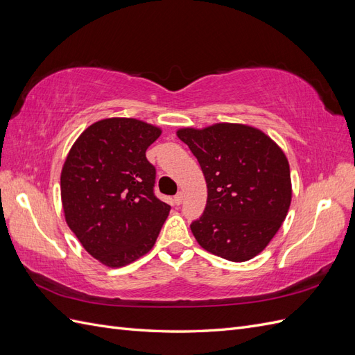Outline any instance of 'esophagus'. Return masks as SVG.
<instances>
[{"instance_id": "esophagus-1", "label": "esophagus", "mask_w": 355, "mask_h": 355, "mask_svg": "<svg viewBox=\"0 0 355 355\" xmlns=\"http://www.w3.org/2000/svg\"><path fill=\"white\" fill-rule=\"evenodd\" d=\"M173 201H175L176 206H179V204H182V201H184V194H182V192H178V194L173 198Z\"/></svg>"}]
</instances>
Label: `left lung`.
Wrapping results in <instances>:
<instances>
[{"label":"left lung","mask_w":355,"mask_h":355,"mask_svg":"<svg viewBox=\"0 0 355 355\" xmlns=\"http://www.w3.org/2000/svg\"><path fill=\"white\" fill-rule=\"evenodd\" d=\"M198 159L207 204L191 223L198 244L232 262L261 253L280 230L292 200L284 153L261 130L214 124L178 132Z\"/></svg>","instance_id":"1"}]
</instances>
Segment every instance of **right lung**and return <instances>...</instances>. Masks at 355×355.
<instances>
[{
  "mask_svg": "<svg viewBox=\"0 0 355 355\" xmlns=\"http://www.w3.org/2000/svg\"><path fill=\"white\" fill-rule=\"evenodd\" d=\"M161 130L135 118H106L73 144L62 168L68 227L93 257L120 268L153 249L170 206L155 196L146 149Z\"/></svg>",
  "mask_w": 355,
  "mask_h": 355,
  "instance_id": "right-lung-1",
  "label": "right lung"
}]
</instances>
